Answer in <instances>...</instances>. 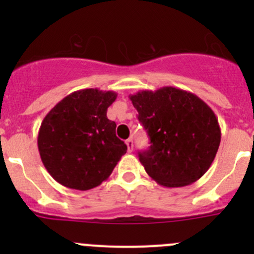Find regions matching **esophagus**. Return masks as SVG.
Instances as JSON below:
<instances>
[{"mask_svg":"<svg viewBox=\"0 0 254 254\" xmlns=\"http://www.w3.org/2000/svg\"><path fill=\"white\" fill-rule=\"evenodd\" d=\"M125 143H127V151H129V152H131V151L134 150V142H132V139H127V141H125Z\"/></svg>","mask_w":254,"mask_h":254,"instance_id":"34e87169","label":"esophagus"}]
</instances>
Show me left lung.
I'll list each match as a JSON object with an SVG mask.
<instances>
[{
    "label": "left lung",
    "mask_w": 254,
    "mask_h": 254,
    "mask_svg": "<svg viewBox=\"0 0 254 254\" xmlns=\"http://www.w3.org/2000/svg\"><path fill=\"white\" fill-rule=\"evenodd\" d=\"M150 143L139 152L146 173L167 188L186 187L210 168L221 141L212 109L198 96L176 87L130 94Z\"/></svg>",
    "instance_id": "1"
}]
</instances>
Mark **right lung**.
I'll use <instances>...</instances> for the list:
<instances>
[{
	"instance_id": "obj_1",
	"label": "right lung",
	"mask_w": 254,
	"mask_h": 254,
	"mask_svg": "<svg viewBox=\"0 0 254 254\" xmlns=\"http://www.w3.org/2000/svg\"><path fill=\"white\" fill-rule=\"evenodd\" d=\"M113 91L72 92L45 115L38 134L40 158L50 176L66 188L88 190L112 175L127 147L107 118L117 99Z\"/></svg>"
}]
</instances>
